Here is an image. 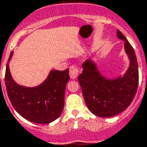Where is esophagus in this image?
I'll return each instance as SVG.
<instances>
[{"mask_svg":"<svg viewBox=\"0 0 147 147\" xmlns=\"http://www.w3.org/2000/svg\"><path fill=\"white\" fill-rule=\"evenodd\" d=\"M69 75L72 79H75L78 76V69L76 65H71L69 67Z\"/></svg>","mask_w":147,"mask_h":147,"instance_id":"1","label":"esophagus"}]
</instances>
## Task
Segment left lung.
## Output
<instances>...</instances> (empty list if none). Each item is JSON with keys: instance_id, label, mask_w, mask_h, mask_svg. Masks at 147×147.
I'll list each match as a JSON object with an SVG mask.
<instances>
[{"instance_id": "8db88e82", "label": "left lung", "mask_w": 147, "mask_h": 147, "mask_svg": "<svg viewBox=\"0 0 147 147\" xmlns=\"http://www.w3.org/2000/svg\"><path fill=\"white\" fill-rule=\"evenodd\" d=\"M117 37L124 41V48L130 65L122 77L108 79L98 71L91 59L82 64L83 71L78 76L84 99L89 110L100 117H112L128 107L135 97L139 83L136 54L126 37L117 30Z\"/></svg>"}]
</instances>
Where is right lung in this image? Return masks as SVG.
Listing matches in <instances>:
<instances>
[{
  "label": "right lung",
  "instance_id": "right-lung-1",
  "mask_svg": "<svg viewBox=\"0 0 147 147\" xmlns=\"http://www.w3.org/2000/svg\"><path fill=\"white\" fill-rule=\"evenodd\" d=\"M10 54L5 71L7 93L14 109L27 120L47 124L59 118L62 113L65 90L69 82V69L51 70L43 83L34 88L19 86L13 80L9 69Z\"/></svg>",
  "mask_w": 147,
  "mask_h": 147
}]
</instances>
